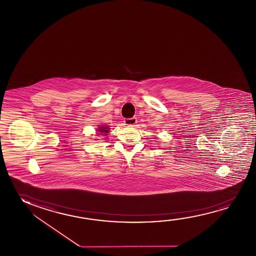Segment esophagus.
I'll list each match as a JSON object with an SVG mask.
<instances>
[{
  "label": "esophagus",
  "mask_w": 256,
  "mask_h": 256,
  "mask_svg": "<svg viewBox=\"0 0 256 256\" xmlns=\"http://www.w3.org/2000/svg\"><path fill=\"white\" fill-rule=\"evenodd\" d=\"M136 122H138L136 118H125L124 123H125V125H128V126H134Z\"/></svg>",
  "instance_id": "obj_1"
}]
</instances>
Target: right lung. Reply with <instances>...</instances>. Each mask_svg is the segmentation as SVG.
Instances as JSON below:
<instances>
[{
	"label": "right lung",
	"mask_w": 256,
	"mask_h": 256,
	"mask_svg": "<svg viewBox=\"0 0 256 256\" xmlns=\"http://www.w3.org/2000/svg\"><path fill=\"white\" fill-rule=\"evenodd\" d=\"M110 128L109 126H104V125H100V126H98V128H96V134L97 136H107L108 133H109V131Z\"/></svg>",
	"instance_id": "add662e5"
}]
</instances>
